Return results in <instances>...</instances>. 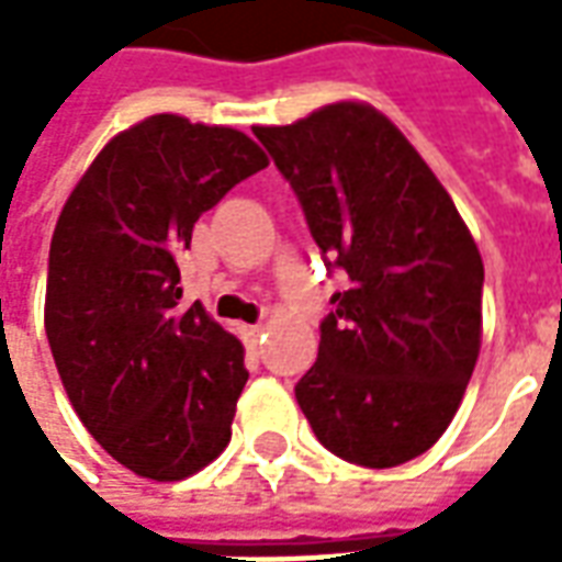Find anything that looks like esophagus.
<instances>
[{
    "instance_id": "obj_1",
    "label": "esophagus",
    "mask_w": 562,
    "mask_h": 562,
    "mask_svg": "<svg viewBox=\"0 0 562 562\" xmlns=\"http://www.w3.org/2000/svg\"><path fill=\"white\" fill-rule=\"evenodd\" d=\"M240 337H244V342L249 349H256L258 342H261V337H265V328H261V325H246V328H240Z\"/></svg>"
}]
</instances>
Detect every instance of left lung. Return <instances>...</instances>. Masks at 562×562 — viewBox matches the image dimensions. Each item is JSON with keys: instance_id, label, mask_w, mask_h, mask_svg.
Returning <instances> with one entry per match:
<instances>
[{"instance_id": "8db88e82", "label": "left lung", "mask_w": 562, "mask_h": 562, "mask_svg": "<svg viewBox=\"0 0 562 562\" xmlns=\"http://www.w3.org/2000/svg\"><path fill=\"white\" fill-rule=\"evenodd\" d=\"M301 201L330 294L297 406L337 458L389 470L446 434L482 346L484 265L454 201L376 108L328 104L256 126Z\"/></svg>"}]
</instances>
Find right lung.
I'll use <instances>...</instances> for the list:
<instances>
[{"mask_svg":"<svg viewBox=\"0 0 562 562\" xmlns=\"http://www.w3.org/2000/svg\"><path fill=\"white\" fill-rule=\"evenodd\" d=\"M268 168L252 138L156 114L95 156L56 222L44 330L75 413L123 467L180 482L220 458L244 346L183 306L177 256L201 213Z\"/></svg>","mask_w":562,"mask_h":562,"instance_id":"add662e5","label":"right lung"}]
</instances>
